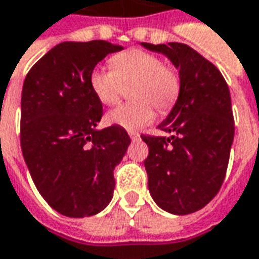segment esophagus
I'll return each instance as SVG.
<instances>
[{
	"mask_svg": "<svg viewBox=\"0 0 259 259\" xmlns=\"http://www.w3.org/2000/svg\"><path fill=\"white\" fill-rule=\"evenodd\" d=\"M129 136L133 142H136V140H139V139H140V135H139V133H135V132H130Z\"/></svg>",
	"mask_w": 259,
	"mask_h": 259,
	"instance_id": "34e87169",
	"label": "esophagus"
}]
</instances>
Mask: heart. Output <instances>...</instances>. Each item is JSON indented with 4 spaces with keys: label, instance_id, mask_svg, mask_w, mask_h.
<instances>
[{
    "label": "heart",
    "instance_id": "1",
    "mask_svg": "<svg viewBox=\"0 0 259 259\" xmlns=\"http://www.w3.org/2000/svg\"><path fill=\"white\" fill-rule=\"evenodd\" d=\"M112 70L97 67L90 74V87L101 104H117L124 88L132 87L135 102L120 105L106 115V122L124 130H139L154 119L155 111L167 113L182 91L180 73L165 66L158 56L140 49H130L113 56Z\"/></svg>",
    "mask_w": 259,
    "mask_h": 259
}]
</instances>
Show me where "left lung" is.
Segmentation results:
<instances>
[{"label":"left lung","mask_w":259,"mask_h":259,"mask_svg":"<svg viewBox=\"0 0 259 259\" xmlns=\"http://www.w3.org/2000/svg\"><path fill=\"white\" fill-rule=\"evenodd\" d=\"M143 48L164 54L182 79V91L158 129L142 136L148 147V191L162 210L189 214L205 207L223 184L234 139L229 87L216 67L184 43Z\"/></svg>","instance_id":"1"}]
</instances>
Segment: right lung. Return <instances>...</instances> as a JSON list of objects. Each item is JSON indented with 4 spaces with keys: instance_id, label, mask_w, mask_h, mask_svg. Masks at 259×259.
<instances>
[{
    "instance_id": "add662e5",
    "label": "right lung",
    "mask_w": 259,
    "mask_h": 259,
    "mask_svg": "<svg viewBox=\"0 0 259 259\" xmlns=\"http://www.w3.org/2000/svg\"><path fill=\"white\" fill-rule=\"evenodd\" d=\"M123 46L106 40L63 41L25 78L21 99V147L37 191L67 218L94 216L109 205L113 169L130 144L119 126L98 130L102 104L90 74Z\"/></svg>"
}]
</instances>
